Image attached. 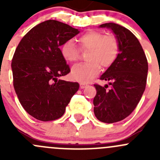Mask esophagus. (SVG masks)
<instances>
[{
  "label": "esophagus",
  "instance_id": "obj_1",
  "mask_svg": "<svg viewBox=\"0 0 160 160\" xmlns=\"http://www.w3.org/2000/svg\"><path fill=\"white\" fill-rule=\"evenodd\" d=\"M80 88H81V89H83V88H85L87 86H88V84H87V83H81L80 84Z\"/></svg>",
  "mask_w": 160,
  "mask_h": 160
}]
</instances>
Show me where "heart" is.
<instances>
[{
	"instance_id": "1",
	"label": "heart",
	"mask_w": 160,
	"mask_h": 160,
	"mask_svg": "<svg viewBox=\"0 0 160 160\" xmlns=\"http://www.w3.org/2000/svg\"><path fill=\"white\" fill-rule=\"evenodd\" d=\"M81 50H88V62L74 67L71 77L82 83L93 80L101 70V66L108 68L113 65L119 54V42L113 35H105L98 31H88L78 39ZM64 60L74 63L78 60L79 50L72 40H67L60 46Z\"/></svg>"
}]
</instances>
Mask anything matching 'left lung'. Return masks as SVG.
<instances>
[{"mask_svg": "<svg viewBox=\"0 0 160 160\" xmlns=\"http://www.w3.org/2000/svg\"><path fill=\"white\" fill-rule=\"evenodd\" d=\"M99 28L112 31L119 42V54L112 66L101 76L109 81L111 90L94 84L93 112L104 123H114L128 117L136 108L145 89L148 62L138 38L132 32L115 23H105Z\"/></svg>", "mask_w": 160, "mask_h": 160, "instance_id": "left-lung-1", "label": "left lung"}]
</instances>
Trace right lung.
<instances>
[{
    "label": "right lung",
    "mask_w": 160,
    "mask_h": 160,
    "mask_svg": "<svg viewBox=\"0 0 160 160\" xmlns=\"http://www.w3.org/2000/svg\"><path fill=\"white\" fill-rule=\"evenodd\" d=\"M80 31L56 20L32 28L19 42L11 62L15 93L25 111L49 122L63 115L79 83L59 77L70 72L60 47Z\"/></svg>",
    "instance_id": "1"
}]
</instances>
